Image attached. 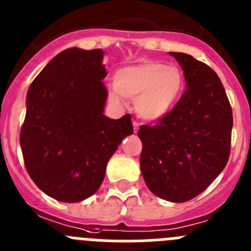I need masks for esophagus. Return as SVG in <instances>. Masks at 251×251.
<instances>
[{"label": "esophagus", "instance_id": "34e87169", "mask_svg": "<svg viewBox=\"0 0 251 251\" xmlns=\"http://www.w3.org/2000/svg\"><path fill=\"white\" fill-rule=\"evenodd\" d=\"M132 126H133V131H135V133H136L137 130H139V124H137L136 121H133Z\"/></svg>", "mask_w": 251, "mask_h": 251}]
</instances>
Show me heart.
<instances>
[{"mask_svg":"<svg viewBox=\"0 0 251 251\" xmlns=\"http://www.w3.org/2000/svg\"><path fill=\"white\" fill-rule=\"evenodd\" d=\"M184 91V75L176 65L141 60L116 70L109 99L124 104V98L135 100V110L146 121H160L171 114Z\"/></svg>","mask_w":251,"mask_h":251,"instance_id":"obj_1","label":"heart"}]
</instances>
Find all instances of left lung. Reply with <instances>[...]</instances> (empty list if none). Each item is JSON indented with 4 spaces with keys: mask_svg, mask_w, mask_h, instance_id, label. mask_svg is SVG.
<instances>
[{
    "mask_svg": "<svg viewBox=\"0 0 251 251\" xmlns=\"http://www.w3.org/2000/svg\"><path fill=\"white\" fill-rule=\"evenodd\" d=\"M170 55L183 70L187 90L166 118L140 127V166L154 196L183 203L202 193L226 167L233 112L213 69L186 53Z\"/></svg>",
    "mask_w": 251,
    "mask_h": 251,
    "instance_id": "obj_1",
    "label": "left lung"
}]
</instances>
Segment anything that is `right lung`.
<instances>
[{
    "label": "right lung",
    "mask_w": 251,
    "mask_h": 251,
    "mask_svg": "<svg viewBox=\"0 0 251 251\" xmlns=\"http://www.w3.org/2000/svg\"><path fill=\"white\" fill-rule=\"evenodd\" d=\"M101 49L68 48L30 84L21 149L28 175L47 196L76 203L93 196L106 165L133 128L130 115H104L107 90Z\"/></svg>",
    "instance_id": "obj_1"
}]
</instances>
